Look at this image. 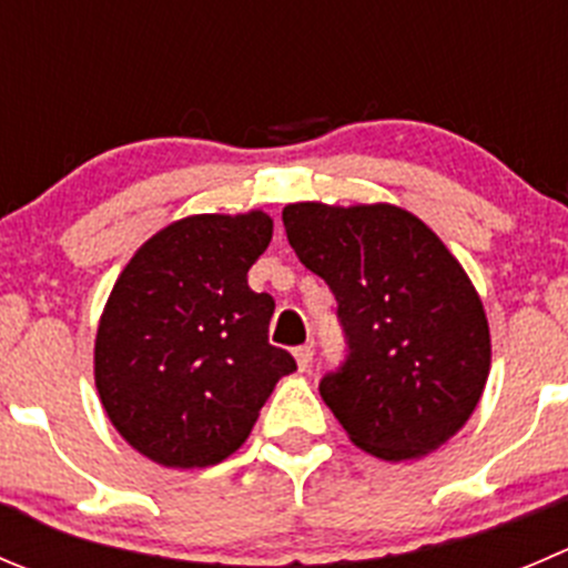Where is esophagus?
Returning <instances> with one entry per match:
<instances>
[{
	"label": "esophagus",
	"mask_w": 568,
	"mask_h": 568,
	"mask_svg": "<svg viewBox=\"0 0 568 568\" xmlns=\"http://www.w3.org/2000/svg\"><path fill=\"white\" fill-rule=\"evenodd\" d=\"M294 357H296V366H300V372H307L313 363V349L311 346H296Z\"/></svg>",
	"instance_id": "obj_1"
}]
</instances>
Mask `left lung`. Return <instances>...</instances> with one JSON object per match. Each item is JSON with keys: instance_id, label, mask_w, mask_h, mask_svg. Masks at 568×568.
<instances>
[{"instance_id": "1", "label": "left lung", "mask_w": 568, "mask_h": 568, "mask_svg": "<svg viewBox=\"0 0 568 568\" xmlns=\"http://www.w3.org/2000/svg\"><path fill=\"white\" fill-rule=\"evenodd\" d=\"M296 257L338 302L346 361L318 390L352 444L410 460L469 422L491 368L483 302L444 241L396 205L296 202Z\"/></svg>"}]
</instances>
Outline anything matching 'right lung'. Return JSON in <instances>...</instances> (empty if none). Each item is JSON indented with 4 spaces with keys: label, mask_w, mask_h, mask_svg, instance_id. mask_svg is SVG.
I'll list each match as a JSON object with an SVG mask.
<instances>
[{
    "label": "right lung",
    "mask_w": 568,
    "mask_h": 568,
    "mask_svg": "<svg viewBox=\"0 0 568 568\" xmlns=\"http://www.w3.org/2000/svg\"><path fill=\"white\" fill-rule=\"evenodd\" d=\"M272 227L263 211L180 219L132 255L110 291L93 379L121 438L155 464H222L296 368L291 352L268 344L274 300L246 283Z\"/></svg>",
    "instance_id": "1"
}]
</instances>
